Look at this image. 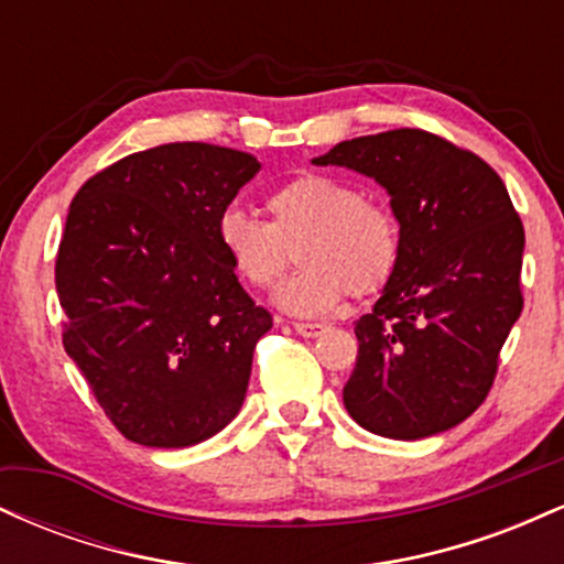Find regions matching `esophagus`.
Segmentation results:
<instances>
[{
    "mask_svg": "<svg viewBox=\"0 0 564 564\" xmlns=\"http://www.w3.org/2000/svg\"><path fill=\"white\" fill-rule=\"evenodd\" d=\"M294 332L300 336H307V339H315V336L326 332V326L323 323H294Z\"/></svg>",
    "mask_w": 564,
    "mask_h": 564,
    "instance_id": "esophagus-1",
    "label": "esophagus"
}]
</instances>
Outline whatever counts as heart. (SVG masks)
<instances>
[{
  "label": "heart",
  "mask_w": 564,
  "mask_h": 564,
  "mask_svg": "<svg viewBox=\"0 0 564 564\" xmlns=\"http://www.w3.org/2000/svg\"><path fill=\"white\" fill-rule=\"evenodd\" d=\"M270 223L241 206L217 217V243L246 286L270 289L289 268L302 264L275 291V304L300 318L332 313L347 291L358 300L390 286L398 273L403 236L390 206L366 198L355 183L304 172L270 193Z\"/></svg>",
  "instance_id": "b5f03b06"
}]
</instances>
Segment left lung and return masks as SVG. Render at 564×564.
I'll use <instances>...</instances> for the list:
<instances>
[{"instance_id":"left-lung-1","label":"left lung","mask_w":564,"mask_h":564,"mask_svg":"<svg viewBox=\"0 0 564 564\" xmlns=\"http://www.w3.org/2000/svg\"><path fill=\"white\" fill-rule=\"evenodd\" d=\"M313 164L387 187L403 236L398 273L355 323L349 416L394 440L462 424L488 398L522 313L525 230L507 185L480 156L424 129L345 140Z\"/></svg>"}]
</instances>
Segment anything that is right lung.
Here are the masks:
<instances>
[{"label":"right lung","instance_id":"add662e5","mask_svg":"<svg viewBox=\"0 0 564 564\" xmlns=\"http://www.w3.org/2000/svg\"><path fill=\"white\" fill-rule=\"evenodd\" d=\"M260 172L243 151L170 142L93 174L55 260L63 347L111 424L148 448H185L241 411L273 315L246 294L217 217Z\"/></svg>","mask_w":564,"mask_h":564}]
</instances>
